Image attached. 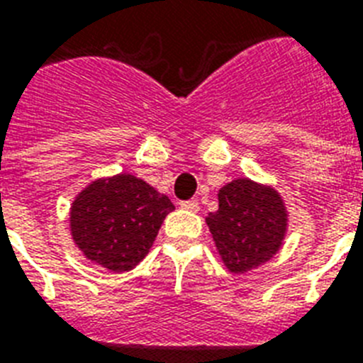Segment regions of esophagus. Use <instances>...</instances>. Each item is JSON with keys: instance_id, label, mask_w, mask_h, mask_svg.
<instances>
[{"instance_id": "34e87169", "label": "esophagus", "mask_w": 363, "mask_h": 363, "mask_svg": "<svg viewBox=\"0 0 363 363\" xmlns=\"http://www.w3.org/2000/svg\"><path fill=\"white\" fill-rule=\"evenodd\" d=\"M182 209L190 211V213H198L199 211V203L196 199H188V201H181Z\"/></svg>"}]
</instances>
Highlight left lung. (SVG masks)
Here are the masks:
<instances>
[{
  "label": "left lung",
  "instance_id": "1",
  "mask_svg": "<svg viewBox=\"0 0 363 363\" xmlns=\"http://www.w3.org/2000/svg\"><path fill=\"white\" fill-rule=\"evenodd\" d=\"M205 222L224 265L232 273H247L281 250L288 213L275 188L245 177L220 188L218 211Z\"/></svg>",
  "mask_w": 363,
  "mask_h": 363
}]
</instances>
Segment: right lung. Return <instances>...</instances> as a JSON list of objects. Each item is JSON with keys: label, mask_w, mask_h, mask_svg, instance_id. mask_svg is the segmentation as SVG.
<instances>
[{"label": "right lung", "mask_w": 363, "mask_h": 363, "mask_svg": "<svg viewBox=\"0 0 363 363\" xmlns=\"http://www.w3.org/2000/svg\"><path fill=\"white\" fill-rule=\"evenodd\" d=\"M175 205L143 179L121 173L90 182L71 205V238L94 264L130 271L148 254Z\"/></svg>", "instance_id": "obj_1"}]
</instances>
